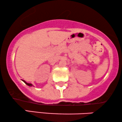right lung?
Listing matches in <instances>:
<instances>
[{"label": "right lung", "instance_id": "obj_1", "mask_svg": "<svg viewBox=\"0 0 122 122\" xmlns=\"http://www.w3.org/2000/svg\"><path fill=\"white\" fill-rule=\"evenodd\" d=\"M22 81H23L26 84H27V85H28V86H33V85H32L31 84H30V83H27V82H26V81H25V80H22Z\"/></svg>", "mask_w": 122, "mask_h": 122}]
</instances>
